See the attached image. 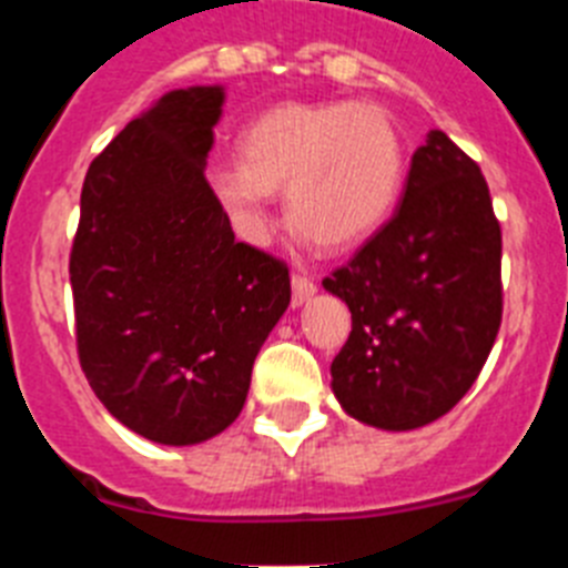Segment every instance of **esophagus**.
<instances>
[{
    "instance_id": "34e87169",
    "label": "esophagus",
    "mask_w": 568,
    "mask_h": 568,
    "mask_svg": "<svg viewBox=\"0 0 568 568\" xmlns=\"http://www.w3.org/2000/svg\"><path fill=\"white\" fill-rule=\"evenodd\" d=\"M290 284H293V307H301V304L313 298L315 290H318L315 287V281L307 278V275H293Z\"/></svg>"
}]
</instances>
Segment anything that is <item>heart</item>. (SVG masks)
<instances>
[{
	"mask_svg": "<svg viewBox=\"0 0 568 568\" xmlns=\"http://www.w3.org/2000/svg\"><path fill=\"white\" fill-rule=\"evenodd\" d=\"M239 168L210 175L235 233L261 244L270 199L284 187L290 222L324 247H353L393 213L404 184V142L375 104L290 102L241 130Z\"/></svg>",
	"mask_w": 568,
	"mask_h": 568,
	"instance_id": "b5f03b06",
	"label": "heart"
}]
</instances>
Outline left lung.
Returning <instances> with one entry per match:
<instances>
[{
    "label": "left lung",
    "instance_id": "8db88e82",
    "mask_svg": "<svg viewBox=\"0 0 568 568\" xmlns=\"http://www.w3.org/2000/svg\"><path fill=\"white\" fill-rule=\"evenodd\" d=\"M353 313L333 393L349 418L406 433L466 395L500 327V224L480 168L440 130L409 164L393 219L324 278Z\"/></svg>",
    "mask_w": 568,
    "mask_h": 568
}]
</instances>
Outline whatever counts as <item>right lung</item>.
I'll return each mask as SVG.
<instances>
[{"instance_id": "right-lung-1", "label": "right lung", "mask_w": 568, "mask_h": 568, "mask_svg": "<svg viewBox=\"0 0 568 568\" xmlns=\"http://www.w3.org/2000/svg\"><path fill=\"white\" fill-rule=\"evenodd\" d=\"M222 84L155 99L93 159L70 253L79 361L119 424L162 446L224 433L290 307L287 264L235 241L204 179Z\"/></svg>"}]
</instances>
